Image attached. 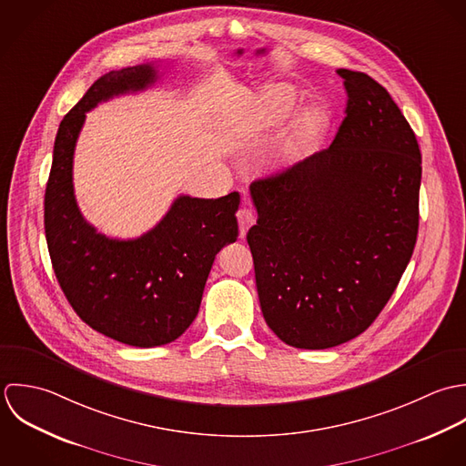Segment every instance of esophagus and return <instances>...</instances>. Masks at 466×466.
I'll return each mask as SVG.
<instances>
[{"label":"esophagus","instance_id":"1","mask_svg":"<svg viewBox=\"0 0 466 466\" xmlns=\"http://www.w3.org/2000/svg\"><path fill=\"white\" fill-rule=\"evenodd\" d=\"M238 223H239V236L245 238L248 228L256 223V212L252 208H248V207H241L238 210Z\"/></svg>","mask_w":466,"mask_h":466}]
</instances>
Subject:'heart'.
<instances>
[{"label":"heart","mask_w":466,"mask_h":466,"mask_svg":"<svg viewBox=\"0 0 466 466\" xmlns=\"http://www.w3.org/2000/svg\"><path fill=\"white\" fill-rule=\"evenodd\" d=\"M295 104H297V94L291 86L282 83L270 85L258 95L256 106L252 109V116L241 120L236 131L239 135H245L247 131L278 126L280 120L293 109ZM326 122H328L326 115L320 109H309L302 113L284 144L278 166L291 164L300 157L308 155L319 144L326 129Z\"/></svg>","instance_id":"heart-1"}]
</instances>
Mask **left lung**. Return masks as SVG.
<instances>
[{
	"mask_svg": "<svg viewBox=\"0 0 466 466\" xmlns=\"http://www.w3.org/2000/svg\"><path fill=\"white\" fill-rule=\"evenodd\" d=\"M346 116L328 149L256 180L247 241L268 328L326 350L364 333L401 279L418 236L421 153L389 92L337 72Z\"/></svg>",
	"mask_w": 466,
	"mask_h": 466,
	"instance_id": "8db88e82",
	"label": "left lung"
}]
</instances>
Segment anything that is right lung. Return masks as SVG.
I'll return each mask as SVG.
<instances>
[{"label": "right lung", "instance_id": "right-lung-1", "mask_svg": "<svg viewBox=\"0 0 466 466\" xmlns=\"http://www.w3.org/2000/svg\"><path fill=\"white\" fill-rule=\"evenodd\" d=\"M158 79L155 65L98 77L61 120L45 192V234L56 278L95 331L135 348L177 340L198 315L216 254L238 239L239 194L178 196L164 219L137 239L98 234L74 194V151L86 111Z\"/></svg>", "mask_w": 466, "mask_h": 466}]
</instances>
